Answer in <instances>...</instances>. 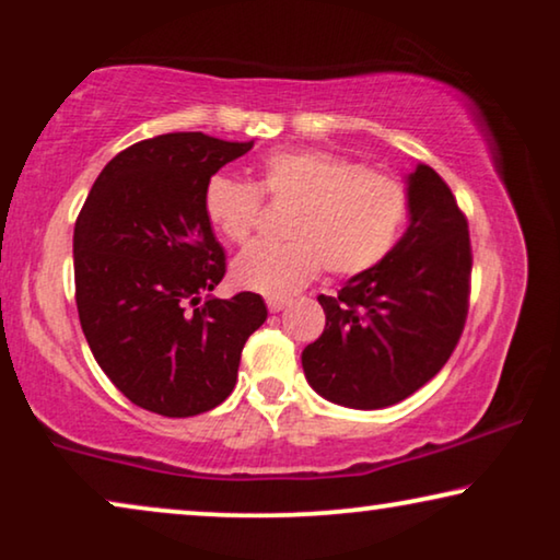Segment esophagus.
Masks as SVG:
<instances>
[{
	"instance_id": "obj_1",
	"label": "esophagus",
	"mask_w": 560,
	"mask_h": 560,
	"mask_svg": "<svg viewBox=\"0 0 560 560\" xmlns=\"http://www.w3.org/2000/svg\"><path fill=\"white\" fill-rule=\"evenodd\" d=\"M288 305H290L288 298H267V308L272 313H280L282 308H288Z\"/></svg>"
}]
</instances>
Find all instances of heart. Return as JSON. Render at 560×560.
<instances>
[{
	"label": "heart",
	"instance_id": "heart-1",
	"mask_svg": "<svg viewBox=\"0 0 560 560\" xmlns=\"http://www.w3.org/2000/svg\"><path fill=\"white\" fill-rule=\"evenodd\" d=\"M265 198L293 209L290 242L257 244L236 257L234 282L267 298H288L326 270L357 278L395 249L410 217L408 186L393 173L326 150H275L259 163L257 183L213 175L203 209L213 229L234 244L255 240Z\"/></svg>",
	"mask_w": 560,
	"mask_h": 560
}]
</instances>
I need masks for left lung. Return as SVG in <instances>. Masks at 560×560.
I'll list each match as a JSON object with an SVG mask.
<instances>
[{
	"label": "left lung",
	"mask_w": 560,
	"mask_h": 560,
	"mask_svg": "<svg viewBox=\"0 0 560 560\" xmlns=\"http://www.w3.org/2000/svg\"><path fill=\"white\" fill-rule=\"evenodd\" d=\"M410 226L370 272L318 295L326 328L303 349L305 380L343 408L377 410L441 372L471 295L469 221L433 167L410 173Z\"/></svg>",
	"instance_id": "left-lung-1"
}]
</instances>
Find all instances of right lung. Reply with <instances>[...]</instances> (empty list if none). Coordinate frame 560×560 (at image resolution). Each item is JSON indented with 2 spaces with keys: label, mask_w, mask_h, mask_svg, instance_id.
Here are the masks:
<instances>
[{
  "label": "right lung",
  "mask_w": 560,
  "mask_h": 560,
  "mask_svg": "<svg viewBox=\"0 0 560 560\" xmlns=\"http://www.w3.org/2000/svg\"><path fill=\"white\" fill-rule=\"evenodd\" d=\"M249 150L203 132L142 140L109 160L75 219V305L91 354L127 400L158 416L224 402L267 318L257 293L201 298L226 275L206 183Z\"/></svg>",
  "instance_id": "1"
}]
</instances>
